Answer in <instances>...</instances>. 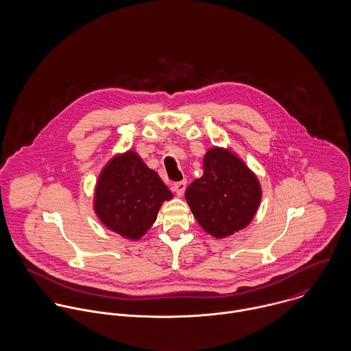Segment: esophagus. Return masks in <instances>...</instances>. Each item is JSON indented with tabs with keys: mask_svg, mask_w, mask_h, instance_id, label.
I'll return each mask as SVG.
<instances>
[{
	"mask_svg": "<svg viewBox=\"0 0 351 351\" xmlns=\"http://www.w3.org/2000/svg\"><path fill=\"white\" fill-rule=\"evenodd\" d=\"M178 196H182L184 195V192H185V189H186V181H180V182H176L174 185H173V188H171Z\"/></svg>",
	"mask_w": 351,
	"mask_h": 351,
	"instance_id": "1",
	"label": "esophagus"
}]
</instances>
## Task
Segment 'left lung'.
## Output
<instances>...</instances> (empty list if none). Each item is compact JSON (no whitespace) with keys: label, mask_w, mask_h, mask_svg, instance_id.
Listing matches in <instances>:
<instances>
[{"label":"left lung","mask_w":351,"mask_h":351,"mask_svg":"<svg viewBox=\"0 0 351 351\" xmlns=\"http://www.w3.org/2000/svg\"><path fill=\"white\" fill-rule=\"evenodd\" d=\"M261 196L258 178L245 162L219 147L206 151L204 174L185 193L201 228L215 238L245 228L258 210Z\"/></svg>","instance_id":"8db88e82"}]
</instances>
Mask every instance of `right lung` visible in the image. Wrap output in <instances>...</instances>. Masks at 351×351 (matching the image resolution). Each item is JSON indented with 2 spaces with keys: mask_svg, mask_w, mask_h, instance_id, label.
<instances>
[{
  "mask_svg": "<svg viewBox=\"0 0 351 351\" xmlns=\"http://www.w3.org/2000/svg\"><path fill=\"white\" fill-rule=\"evenodd\" d=\"M173 197L156 171L135 151L117 155L102 169L95 195L101 223L127 239L142 238L165 200Z\"/></svg>",
  "mask_w": 351,
  "mask_h": 351,
  "instance_id": "right-lung-1",
  "label": "right lung"
}]
</instances>
